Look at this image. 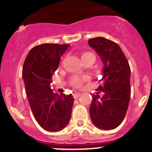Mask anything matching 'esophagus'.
Instances as JSON below:
<instances>
[{"mask_svg":"<svg viewBox=\"0 0 152 152\" xmlns=\"http://www.w3.org/2000/svg\"><path fill=\"white\" fill-rule=\"evenodd\" d=\"M80 96V93H75V94H73V97L75 98V99H77V98H78Z\"/></svg>","mask_w":152,"mask_h":152,"instance_id":"34e87169","label":"esophagus"}]
</instances>
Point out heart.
<instances>
[{"label": "heart", "mask_w": 152, "mask_h": 152, "mask_svg": "<svg viewBox=\"0 0 152 152\" xmlns=\"http://www.w3.org/2000/svg\"><path fill=\"white\" fill-rule=\"evenodd\" d=\"M81 58L82 60H85V59H88V58H91L94 61L95 60V55L92 52H83L82 54H81ZM88 77L87 76H84V77H78V76H74L71 78V80H70V82H71V84L73 86L74 88H80L81 86H82L83 83L84 81L88 80Z\"/></svg>", "instance_id": "b5f03b06"}]
</instances>
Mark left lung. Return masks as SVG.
I'll use <instances>...</instances> for the list:
<instances>
[{"label":"left lung","mask_w":152,"mask_h":152,"mask_svg":"<svg viewBox=\"0 0 152 152\" xmlns=\"http://www.w3.org/2000/svg\"><path fill=\"white\" fill-rule=\"evenodd\" d=\"M88 44L99 55L103 64L102 91L92 94L90 116L96 127L103 130L116 129L121 124L128 110L131 94L130 70L128 60L116 42L103 37L88 40Z\"/></svg>","instance_id":"8db88e82"}]
</instances>
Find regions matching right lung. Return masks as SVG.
<instances>
[{"label": "right lung", "instance_id": "1", "mask_svg": "<svg viewBox=\"0 0 152 152\" xmlns=\"http://www.w3.org/2000/svg\"><path fill=\"white\" fill-rule=\"evenodd\" d=\"M70 45L45 43L29 51L24 61L22 76L29 106L39 126L49 132L60 131L72 116L75 99L72 94H54L52 75L60 58Z\"/></svg>", "mask_w": 152, "mask_h": 152}]
</instances>
